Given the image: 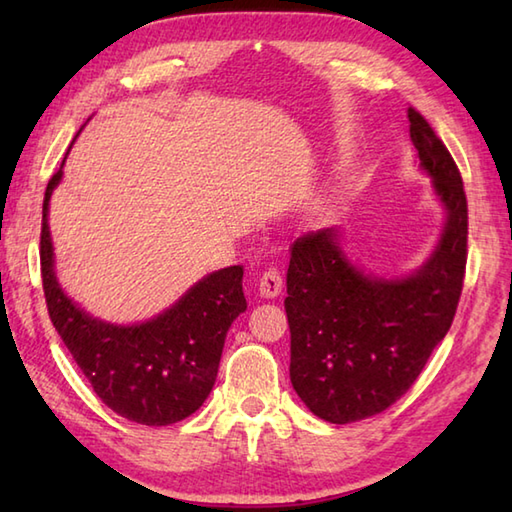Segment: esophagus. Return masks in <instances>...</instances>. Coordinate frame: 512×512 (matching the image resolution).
Here are the masks:
<instances>
[{"label":"esophagus","instance_id":"obj_1","mask_svg":"<svg viewBox=\"0 0 512 512\" xmlns=\"http://www.w3.org/2000/svg\"><path fill=\"white\" fill-rule=\"evenodd\" d=\"M284 288V279H281L277 268H268L266 273L259 277V297L264 299H277Z\"/></svg>","mask_w":512,"mask_h":512}]
</instances>
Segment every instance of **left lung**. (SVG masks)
Segmentation results:
<instances>
[{"mask_svg":"<svg viewBox=\"0 0 512 512\" xmlns=\"http://www.w3.org/2000/svg\"><path fill=\"white\" fill-rule=\"evenodd\" d=\"M407 118L416 165L444 209L440 239L422 266L396 277L365 270L339 228L290 246V383L314 416L332 424L394 405L447 336L460 301L469 235L462 176L413 107Z\"/></svg>","mask_w":512,"mask_h":512,"instance_id":"8db88e82","label":"left lung"}]
</instances>
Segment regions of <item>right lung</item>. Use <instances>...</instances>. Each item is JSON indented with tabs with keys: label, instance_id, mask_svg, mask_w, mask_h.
<instances>
[{
	"label": "right lung",
	"instance_id": "1",
	"mask_svg": "<svg viewBox=\"0 0 512 512\" xmlns=\"http://www.w3.org/2000/svg\"><path fill=\"white\" fill-rule=\"evenodd\" d=\"M65 158L48 182L41 224V277L54 330L96 396L118 416L147 427L189 418L209 398L226 332L246 310L244 270L228 266L204 275L147 321L112 323L94 317L68 297L57 277L48 213Z\"/></svg>",
	"mask_w": 512,
	"mask_h": 512
}]
</instances>
